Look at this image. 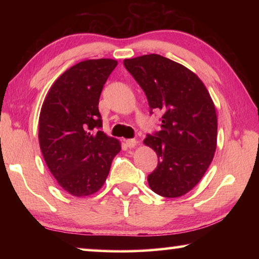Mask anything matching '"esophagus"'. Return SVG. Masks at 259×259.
Instances as JSON below:
<instances>
[{
    "label": "esophagus",
    "mask_w": 259,
    "mask_h": 259,
    "mask_svg": "<svg viewBox=\"0 0 259 259\" xmlns=\"http://www.w3.org/2000/svg\"><path fill=\"white\" fill-rule=\"evenodd\" d=\"M137 140L136 139H126L125 140V144H126V146H128L129 148H134L136 145H137Z\"/></svg>",
    "instance_id": "1"
}]
</instances>
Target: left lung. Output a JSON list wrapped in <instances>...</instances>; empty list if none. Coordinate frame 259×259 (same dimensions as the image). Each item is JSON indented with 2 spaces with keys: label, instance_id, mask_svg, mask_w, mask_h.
Here are the masks:
<instances>
[{
  "label": "left lung",
  "instance_id": "left-lung-1",
  "mask_svg": "<svg viewBox=\"0 0 259 259\" xmlns=\"http://www.w3.org/2000/svg\"><path fill=\"white\" fill-rule=\"evenodd\" d=\"M144 90L152 111L161 112V130L144 144L156 152L157 166L148 175L151 190L178 198L198 184L213 159L217 115L211 97L196 74L160 55L124 59Z\"/></svg>",
  "mask_w": 259,
  "mask_h": 259
}]
</instances>
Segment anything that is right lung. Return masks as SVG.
<instances>
[{
	"instance_id": "1",
	"label": "right lung",
	"mask_w": 259,
	"mask_h": 259,
	"mask_svg": "<svg viewBox=\"0 0 259 259\" xmlns=\"http://www.w3.org/2000/svg\"><path fill=\"white\" fill-rule=\"evenodd\" d=\"M113 59H90L57 78L43 102L38 142L59 186L74 196L99 191L121 151L120 142L102 131L98 104L104 84L116 67Z\"/></svg>"
}]
</instances>
